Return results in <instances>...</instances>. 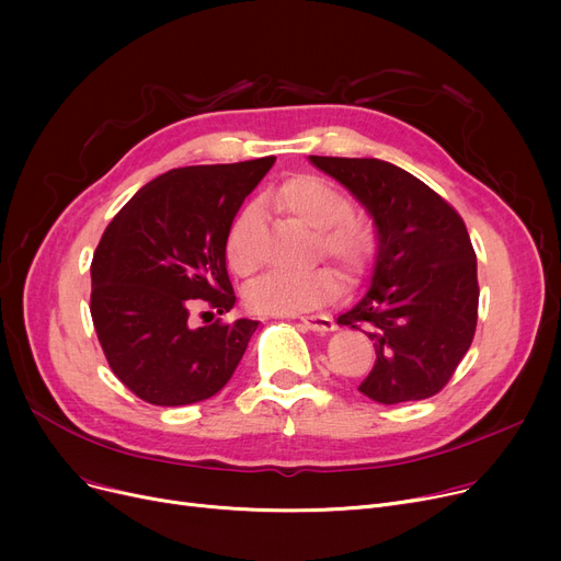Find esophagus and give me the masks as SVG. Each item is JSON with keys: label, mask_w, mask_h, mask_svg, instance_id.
Returning <instances> with one entry per match:
<instances>
[{"label": "esophagus", "mask_w": 561, "mask_h": 561, "mask_svg": "<svg viewBox=\"0 0 561 561\" xmlns=\"http://www.w3.org/2000/svg\"><path fill=\"white\" fill-rule=\"evenodd\" d=\"M300 325L318 334H328L334 330V320L328 316H309V318H300Z\"/></svg>", "instance_id": "esophagus-1"}]
</instances>
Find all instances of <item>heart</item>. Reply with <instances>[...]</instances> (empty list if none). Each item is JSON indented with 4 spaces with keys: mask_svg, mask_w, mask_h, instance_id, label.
<instances>
[{
    "mask_svg": "<svg viewBox=\"0 0 561 561\" xmlns=\"http://www.w3.org/2000/svg\"><path fill=\"white\" fill-rule=\"evenodd\" d=\"M286 209L313 229V252L330 259L345 279L359 277L375 256L377 239L373 227L347 214V199L316 174H300L279 188ZM259 206H241L225 233V256L229 268L250 275L256 263ZM339 293L336 275L316 265L307 271H275L252 282L245 290V305L265 316H296L332 302Z\"/></svg>",
    "mask_w": 561,
    "mask_h": 561,
    "instance_id": "b5f03b06",
    "label": "heart"
}]
</instances>
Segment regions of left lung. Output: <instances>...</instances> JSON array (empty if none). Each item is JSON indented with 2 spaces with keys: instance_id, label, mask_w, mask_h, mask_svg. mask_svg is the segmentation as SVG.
<instances>
[{
  "instance_id": "obj_1",
  "label": "left lung",
  "mask_w": 561,
  "mask_h": 561,
  "mask_svg": "<svg viewBox=\"0 0 561 561\" xmlns=\"http://www.w3.org/2000/svg\"><path fill=\"white\" fill-rule=\"evenodd\" d=\"M370 214L377 256L359 302L339 325L368 334L375 366L359 391L381 404L444 389L478 325V261L461 216L427 184L379 159L309 157Z\"/></svg>"
}]
</instances>
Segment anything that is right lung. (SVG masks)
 Returning a JSON list of instances; mask_svg holds the SVG:
<instances>
[{
	"instance_id": "add662e5",
	"label": "right lung",
	"mask_w": 561,
	"mask_h": 561,
	"mask_svg": "<svg viewBox=\"0 0 561 561\" xmlns=\"http://www.w3.org/2000/svg\"><path fill=\"white\" fill-rule=\"evenodd\" d=\"M273 163L263 157L168 170L104 229L91 263V316L113 375L140 400H206L239 366L259 320L193 328L191 309L233 307L225 233Z\"/></svg>"
}]
</instances>
